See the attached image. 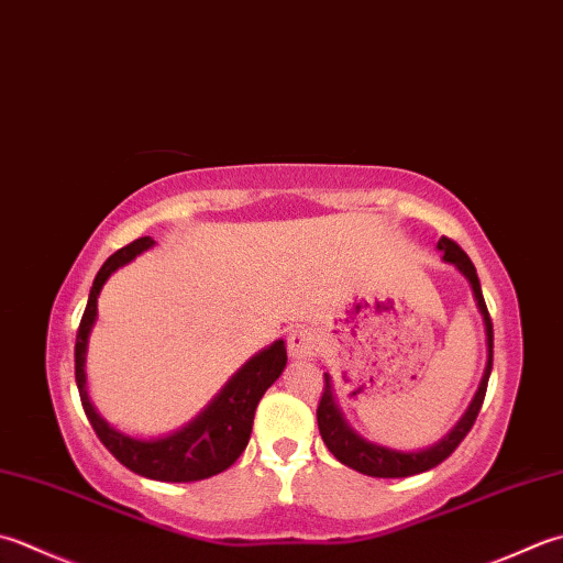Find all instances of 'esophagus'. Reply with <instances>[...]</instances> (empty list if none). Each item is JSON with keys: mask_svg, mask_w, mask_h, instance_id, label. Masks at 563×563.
<instances>
[{"mask_svg": "<svg viewBox=\"0 0 563 563\" xmlns=\"http://www.w3.org/2000/svg\"><path fill=\"white\" fill-rule=\"evenodd\" d=\"M317 351H319V339L312 329L307 327L292 329L288 336V354L292 358H312L317 356Z\"/></svg>", "mask_w": 563, "mask_h": 563, "instance_id": "1", "label": "esophagus"}]
</instances>
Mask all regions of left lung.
Instances as JSON below:
<instances>
[{
  "label": "left lung",
  "mask_w": 563,
  "mask_h": 563,
  "mask_svg": "<svg viewBox=\"0 0 563 563\" xmlns=\"http://www.w3.org/2000/svg\"><path fill=\"white\" fill-rule=\"evenodd\" d=\"M439 249L444 251V261L454 263V266L468 278L473 297H476L478 310L483 314V322H486V336H488L486 371H483L481 385H478L476 395H473L466 415L461 417L459 424L451 429V432L442 439V442L429 446L424 451H395V449H388V446H378L373 442H366V439L358 437L354 429H351L344 422V417H341L339 407L334 402L332 378H329V373H324L322 400H319V407H317L319 434H322L327 449L332 451V454L341 461V464L354 468L358 473H366V476H373V478H405V476H415V473H424V471L442 464V461L454 454L456 446L464 442L466 434L471 432L473 422H476V417L481 412L483 398H486L488 378H490V371H493V322H490L486 300H483L478 273H476V266L471 263V258L466 256V251L461 249L454 239L442 236V239H439Z\"/></svg>",
  "instance_id": "obj_1"
}]
</instances>
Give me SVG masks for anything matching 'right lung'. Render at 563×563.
I'll return each mask as SVG.
<instances>
[{
  "label": "right lung",
  "instance_id": "obj_1",
  "mask_svg": "<svg viewBox=\"0 0 563 563\" xmlns=\"http://www.w3.org/2000/svg\"><path fill=\"white\" fill-rule=\"evenodd\" d=\"M151 246H153V239L141 236L136 241H131L129 246L112 253V256L104 261V266L99 268L90 290V300H87L85 314L80 319V327H77L75 383H77V390H80L82 410L87 415V420H90L95 434L99 437V442L109 449V454L119 461V464H124L129 471H134L139 476H146L153 481H165V483L202 481L227 471L241 454H244L258 400L263 398V393L278 380L285 363H288V351H285L283 341H275L273 346L253 356L246 366L224 385L222 393L207 405V410L200 417H195L190 424L183 427L180 432H175L170 437L141 442V439H131L109 427L102 417L95 412L90 398H87V388H85L87 336H90V329L97 319L99 290H102V285L107 283L109 275Z\"/></svg>",
  "mask_w": 563,
  "mask_h": 563
}]
</instances>
